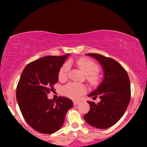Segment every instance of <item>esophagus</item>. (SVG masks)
I'll list each match as a JSON object with an SVG mask.
<instances>
[{"instance_id": "obj_1", "label": "esophagus", "mask_w": 147, "mask_h": 147, "mask_svg": "<svg viewBox=\"0 0 147 147\" xmlns=\"http://www.w3.org/2000/svg\"><path fill=\"white\" fill-rule=\"evenodd\" d=\"M79 103V101H76V100L73 101V104H74V105H77V104H78Z\"/></svg>"}]
</instances>
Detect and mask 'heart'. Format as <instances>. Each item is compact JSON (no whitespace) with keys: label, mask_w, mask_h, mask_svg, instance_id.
I'll use <instances>...</instances> for the list:
<instances>
[{"label":"heart","mask_w":147,"mask_h":147,"mask_svg":"<svg viewBox=\"0 0 147 147\" xmlns=\"http://www.w3.org/2000/svg\"><path fill=\"white\" fill-rule=\"evenodd\" d=\"M79 68L87 75V78L91 83L97 82V77L96 72L98 71V65L93 61L87 58H82L76 62ZM70 70V65L68 63H65L61 67L59 72V78L61 80H64L67 78ZM86 88L83 85L77 83H70L67 84L63 88V92L67 97L72 99H77L85 92Z\"/></svg>","instance_id":"obj_1"}]
</instances>
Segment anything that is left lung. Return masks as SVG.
Returning a JSON list of instances; mask_svg holds the SVG:
<instances>
[{"label":"left lung","mask_w":147,"mask_h":147,"mask_svg":"<svg viewBox=\"0 0 147 147\" xmlns=\"http://www.w3.org/2000/svg\"><path fill=\"white\" fill-rule=\"evenodd\" d=\"M95 58L102 65V82L88 97L100 102H88L90 110L84 116L88 124L97 129H105L115 124L122 117L131 98V86L127 72L113 59L95 53L86 54Z\"/></svg>","instance_id":"left-lung-1"}]
</instances>
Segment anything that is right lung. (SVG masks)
<instances>
[{
  "label": "right lung",
  "mask_w": 147,
  "mask_h": 147,
  "mask_svg": "<svg viewBox=\"0 0 147 147\" xmlns=\"http://www.w3.org/2000/svg\"><path fill=\"white\" fill-rule=\"evenodd\" d=\"M70 54L45 56L31 62L22 72L16 88V99L27 123L39 133L51 134L63 126L65 114L73 106L71 99L56 101L48 94L58 82L59 72Z\"/></svg>",
  "instance_id": "1"
}]
</instances>
